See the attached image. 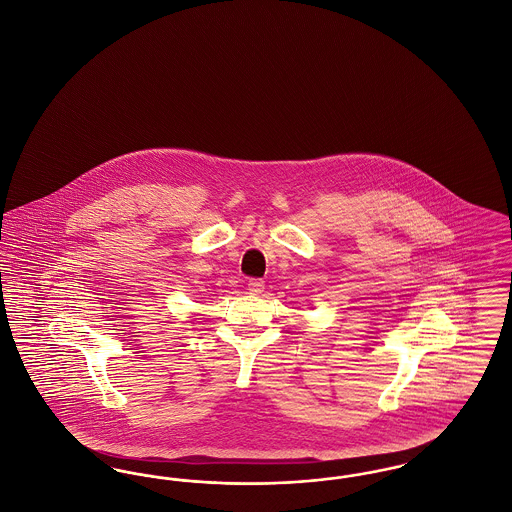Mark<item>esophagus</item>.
Masks as SVG:
<instances>
[{
  "mask_svg": "<svg viewBox=\"0 0 512 512\" xmlns=\"http://www.w3.org/2000/svg\"><path fill=\"white\" fill-rule=\"evenodd\" d=\"M247 290L251 293H255V295H259V293L265 292V282H263L261 278H251V280L247 282Z\"/></svg>",
  "mask_w": 512,
  "mask_h": 512,
  "instance_id": "1",
  "label": "esophagus"
}]
</instances>
